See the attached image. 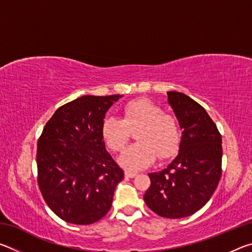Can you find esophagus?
<instances>
[{
	"instance_id": "obj_1",
	"label": "esophagus",
	"mask_w": 252,
	"mask_h": 252,
	"mask_svg": "<svg viewBox=\"0 0 252 252\" xmlns=\"http://www.w3.org/2000/svg\"><path fill=\"white\" fill-rule=\"evenodd\" d=\"M125 176L126 178H134L136 176V172H133V171H126L125 172Z\"/></svg>"
}]
</instances>
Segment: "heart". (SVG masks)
Instances as JSON below:
<instances>
[{
    "mask_svg": "<svg viewBox=\"0 0 252 252\" xmlns=\"http://www.w3.org/2000/svg\"><path fill=\"white\" fill-rule=\"evenodd\" d=\"M138 143L123 151L119 164L127 170H142L151 165L157 156L165 159L176 155L180 144V130L176 119L164 114L163 109L147 99L131 101L123 108V118L106 117L102 122V136L111 150L121 151L130 139V130Z\"/></svg>",
    "mask_w": 252,
    "mask_h": 252,
    "instance_id": "b5f03b06",
    "label": "heart"
}]
</instances>
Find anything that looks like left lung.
<instances>
[{"instance_id": "obj_1", "label": "left lung", "mask_w": 252, "mask_h": 252, "mask_svg": "<svg viewBox=\"0 0 252 252\" xmlns=\"http://www.w3.org/2000/svg\"><path fill=\"white\" fill-rule=\"evenodd\" d=\"M168 102L182 130L178 156L168 167L149 173L144 201L160 217L178 219L200 210L221 177L222 140L207 111L185 93L168 92Z\"/></svg>"}]
</instances>
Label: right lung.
Returning a JSON list of instances; mask_svg holds the SVG:
<instances>
[{
  "instance_id": "add662e5",
  "label": "right lung",
  "mask_w": 252,
  "mask_h": 252,
  "mask_svg": "<svg viewBox=\"0 0 252 252\" xmlns=\"http://www.w3.org/2000/svg\"><path fill=\"white\" fill-rule=\"evenodd\" d=\"M123 95H83L55 111L37 142V183L59 218L91 224L108 213L125 178L106 151L102 122Z\"/></svg>"
}]
</instances>
